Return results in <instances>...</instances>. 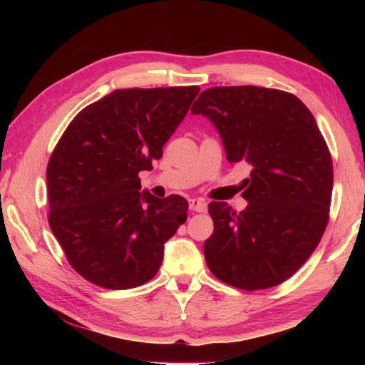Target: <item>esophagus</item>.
Segmentation results:
<instances>
[{
    "instance_id": "34e87169",
    "label": "esophagus",
    "mask_w": 365,
    "mask_h": 365,
    "mask_svg": "<svg viewBox=\"0 0 365 365\" xmlns=\"http://www.w3.org/2000/svg\"><path fill=\"white\" fill-rule=\"evenodd\" d=\"M190 209L193 212H205L207 209V202L201 197H193V200H190Z\"/></svg>"
}]
</instances>
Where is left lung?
I'll use <instances>...</instances> for the list:
<instances>
[{
  "mask_svg": "<svg viewBox=\"0 0 365 365\" xmlns=\"http://www.w3.org/2000/svg\"><path fill=\"white\" fill-rule=\"evenodd\" d=\"M191 114L214 123L228 163L251 168L245 211L209 202V270L246 292L280 285L307 261L329 224L333 164L316 119L288 91L252 85L207 88Z\"/></svg>",
  "mask_w": 365,
  "mask_h": 365,
  "instance_id": "1",
  "label": "left lung"
}]
</instances>
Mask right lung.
Wrapping results in <instances>:
<instances>
[{
  "instance_id": "obj_1",
  "label": "right lung",
  "mask_w": 365,
  "mask_h": 365,
  "mask_svg": "<svg viewBox=\"0 0 365 365\" xmlns=\"http://www.w3.org/2000/svg\"><path fill=\"white\" fill-rule=\"evenodd\" d=\"M197 93L196 85L115 90L80 110L59 138L46 169L48 222L85 280L128 289L158 274L188 202L140 193L138 174L163 156Z\"/></svg>"
}]
</instances>
